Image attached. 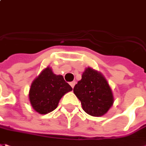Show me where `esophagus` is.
Returning <instances> with one entry per match:
<instances>
[{
    "mask_svg": "<svg viewBox=\"0 0 146 146\" xmlns=\"http://www.w3.org/2000/svg\"><path fill=\"white\" fill-rule=\"evenodd\" d=\"M75 83H76V82H75V81H73V82H70V85H71V87H72V88H74V86H75Z\"/></svg>",
    "mask_w": 146,
    "mask_h": 146,
    "instance_id": "1",
    "label": "esophagus"
}]
</instances>
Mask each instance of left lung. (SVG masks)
I'll return each mask as SVG.
<instances>
[{
    "mask_svg": "<svg viewBox=\"0 0 146 146\" xmlns=\"http://www.w3.org/2000/svg\"><path fill=\"white\" fill-rule=\"evenodd\" d=\"M73 91L81 101L82 109L92 116H101L107 113L114 102L107 80L101 72L91 68H86Z\"/></svg>",
    "mask_w": 146,
    "mask_h": 146,
    "instance_id": "8db88e82",
    "label": "left lung"
}]
</instances>
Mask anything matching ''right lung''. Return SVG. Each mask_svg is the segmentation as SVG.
Returning <instances> with one entry per match:
<instances>
[{
    "instance_id": "add662e5",
    "label": "right lung",
    "mask_w": 146,
    "mask_h": 146,
    "mask_svg": "<svg viewBox=\"0 0 146 146\" xmlns=\"http://www.w3.org/2000/svg\"><path fill=\"white\" fill-rule=\"evenodd\" d=\"M72 90L62 75H56L47 67L32 82L29 100L32 108L39 114H47L56 108L59 101Z\"/></svg>"
}]
</instances>
